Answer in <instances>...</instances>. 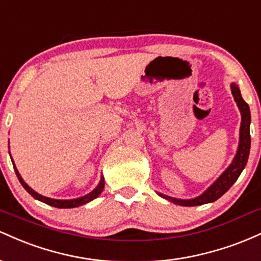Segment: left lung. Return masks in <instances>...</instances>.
Instances as JSON below:
<instances>
[{"mask_svg":"<svg viewBox=\"0 0 261 261\" xmlns=\"http://www.w3.org/2000/svg\"><path fill=\"white\" fill-rule=\"evenodd\" d=\"M230 89H232V94L234 97V100L238 106L239 110H241L242 115V122H241V130H239V145L234 160H233L230 166L227 168L220 178L217 179L214 184L210 187L205 193L201 194L200 196L195 197V199H189V200H181L175 199V197H170L163 194L158 193V195L163 197V199L169 200L170 202L176 203L180 206H199L203 205V203L214 202L217 199L226 193L228 189L234 184L238 176L243 172L244 167L247 166L248 157H249L250 151V109L249 106L245 103L243 98H242L241 91H239L238 86L236 83L230 85Z\"/></svg>","mask_w":261,"mask_h":261,"instance_id":"obj_1","label":"left lung"}]
</instances>
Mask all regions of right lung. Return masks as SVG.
I'll list each match as a JSON object with an SVG mask.
<instances>
[{
	"label": "right lung",
	"mask_w": 261,
	"mask_h": 261,
	"mask_svg": "<svg viewBox=\"0 0 261 261\" xmlns=\"http://www.w3.org/2000/svg\"><path fill=\"white\" fill-rule=\"evenodd\" d=\"M12 163H13V161H12ZM14 170H16V174L18 176V179H19L20 184L23 185V188H24L25 190L28 191V193L31 194L33 197H34V199H37V200H39V201L45 202V203H47V205L54 206V207H58V208H72V207H79V206L85 205V203L92 201V200H94L95 197L99 196L100 193H101V191H103V189H104V176H101L99 184L97 185V188H95L93 191H91V193H89V194H87V195H85V196L79 197V199H72V200L50 199V197L40 195V194H38L37 191L33 190L31 187H28V184H27V182L22 179V176L19 175V172H18V170H17L16 166H14Z\"/></svg>",
	"instance_id": "obj_1"
}]
</instances>
